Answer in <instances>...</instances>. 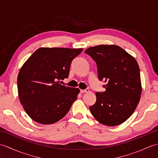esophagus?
<instances>
[{
  "label": "esophagus",
  "mask_w": 158,
  "mask_h": 158,
  "mask_svg": "<svg viewBox=\"0 0 158 158\" xmlns=\"http://www.w3.org/2000/svg\"><path fill=\"white\" fill-rule=\"evenodd\" d=\"M89 89H81V93H85V92H89Z\"/></svg>",
  "instance_id": "34e87169"
}]
</instances>
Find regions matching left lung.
I'll use <instances>...</instances> for the list:
<instances>
[{
    "label": "left lung",
    "mask_w": 158,
    "mask_h": 158,
    "mask_svg": "<svg viewBox=\"0 0 158 158\" xmlns=\"http://www.w3.org/2000/svg\"><path fill=\"white\" fill-rule=\"evenodd\" d=\"M85 53L96 62L98 79L105 91L96 92V101L89 106L94 117L107 126L122 124L135 111L142 92L140 69L136 59L120 47L100 45Z\"/></svg>",
    "instance_id": "obj_1"
}]
</instances>
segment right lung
<instances>
[{
    "label": "right lung",
    "mask_w": 158,
    "mask_h": 158,
    "mask_svg": "<svg viewBox=\"0 0 158 158\" xmlns=\"http://www.w3.org/2000/svg\"><path fill=\"white\" fill-rule=\"evenodd\" d=\"M83 49L41 48L22 65L18 76L19 101L31 118L52 124L64 117L80 90L59 83L69 77L72 60Z\"/></svg>",
    "instance_id": "right-lung-1"
}]
</instances>
